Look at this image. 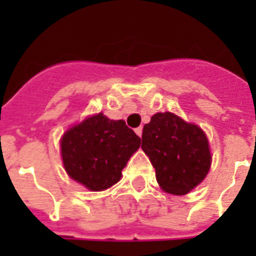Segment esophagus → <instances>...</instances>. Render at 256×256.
I'll return each instance as SVG.
<instances>
[{
    "label": "esophagus",
    "mask_w": 256,
    "mask_h": 256,
    "mask_svg": "<svg viewBox=\"0 0 256 256\" xmlns=\"http://www.w3.org/2000/svg\"><path fill=\"white\" fill-rule=\"evenodd\" d=\"M142 130H144V128H140H140H136V136H142Z\"/></svg>",
    "instance_id": "esophagus-1"
}]
</instances>
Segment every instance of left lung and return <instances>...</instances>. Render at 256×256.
<instances>
[{"label": "left lung", "instance_id": "1", "mask_svg": "<svg viewBox=\"0 0 256 256\" xmlns=\"http://www.w3.org/2000/svg\"><path fill=\"white\" fill-rule=\"evenodd\" d=\"M142 150L156 168L160 188L170 194L190 192L210 170L211 152L204 132L172 112H156L144 124Z\"/></svg>", "mask_w": 256, "mask_h": 256}]
</instances>
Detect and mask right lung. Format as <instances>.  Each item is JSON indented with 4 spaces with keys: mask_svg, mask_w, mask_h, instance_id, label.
<instances>
[{
    "mask_svg": "<svg viewBox=\"0 0 256 256\" xmlns=\"http://www.w3.org/2000/svg\"><path fill=\"white\" fill-rule=\"evenodd\" d=\"M140 138L124 120H108L102 112L70 128L61 138L66 172L92 191L106 190L122 176Z\"/></svg>",
    "mask_w": 256,
    "mask_h": 256,
    "instance_id": "obj_1",
    "label": "right lung"
}]
</instances>
